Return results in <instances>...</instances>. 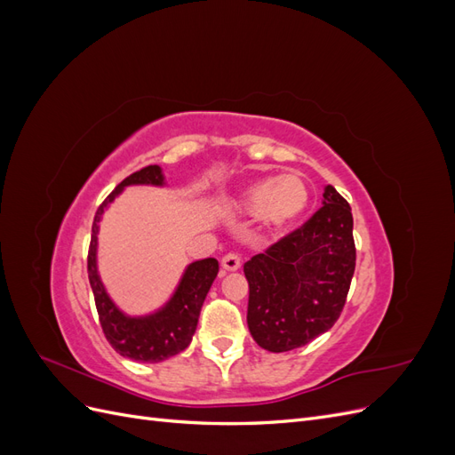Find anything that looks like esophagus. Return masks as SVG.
<instances>
[{
  "label": "esophagus",
  "instance_id": "obj_1",
  "mask_svg": "<svg viewBox=\"0 0 455 455\" xmlns=\"http://www.w3.org/2000/svg\"><path fill=\"white\" fill-rule=\"evenodd\" d=\"M239 267H241V258L237 254L229 252L222 258V269L224 271H237Z\"/></svg>",
  "mask_w": 455,
  "mask_h": 455
}]
</instances>
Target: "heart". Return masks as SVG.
Instances as JSON below:
<instances>
[{"instance_id": "1", "label": "heart", "mask_w": 455, "mask_h": 455, "mask_svg": "<svg viewBox=\"0 0 455 455\" xmlns=\"http://www.w3.org/2000/svg\"><path fill=\"white\" fill-rule=\"evenodd\" d=\"M309 189L298 174L279 178H261L246 186L235 199L237 211L243 214H259L261 224L271 231H283L292 226L306 212Z\"/></svg>"}]
</instances>
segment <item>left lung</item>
Segmentation results:
<instances>
[{
	"mask_svg": "<svg viewBox=\"0 0 455 455\" xmlns=\"http://www.w3.org/2000/svg\"><path fill=\"white\" fill-rule=\"evenodd\" d=\"M353 214L332 186L304 226L244 264L246 323L259 347L284 353L307 346L339 319L355 273Z\"/></svg>",
	"mask_w": 455,
	"mask_h": 455,
	"instance_id": "8db88e82",
	"label": "left lung"
}]
</instances>
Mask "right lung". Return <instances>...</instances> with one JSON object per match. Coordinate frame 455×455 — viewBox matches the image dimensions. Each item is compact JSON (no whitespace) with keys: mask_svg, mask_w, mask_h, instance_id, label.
<instances>
[{"mask_svg":"<svg viewBox=\"0 0 455 455\" xmlns=\"http://www.w3.org/2000/svg\"><path fill=\"white\" fill-rule=\"evenodd\" d=\"M136 184L163 186L164 176L159 164H149V167H144L127 176L99 206L92 222L87 273L94 294L96 311H99L102 332L109 341V346H112L121 356H127L131 361L161 363L164 359H169V356L184 351L189 346L191 338L196 334L203 301L206 294H209L218 275V261L214 258H204L189 264L182 275V281L178 284L176 292L167 301V306L161 307L159 311L146 316H129L119 311L114 301L109 299L106 288L99 277V267H96L99 222L106 211V206L127 186Z\"/></svg>","mask_w":455,"mask_h":455,"instance_id":"1","label":"right lung"}]
</instances>
